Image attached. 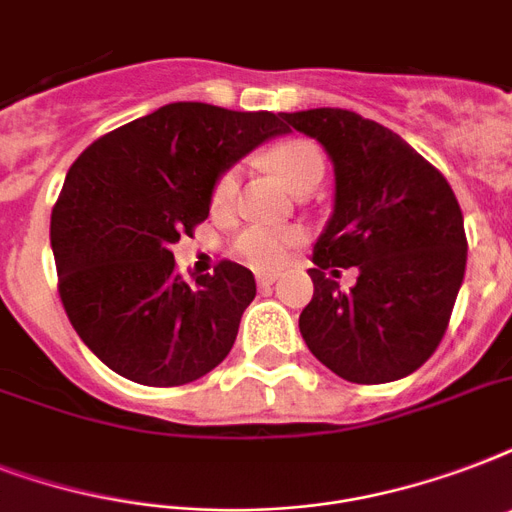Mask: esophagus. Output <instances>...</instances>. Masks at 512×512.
<instances>
[{"instance_id":"obj_1","label":"esophagus","mask_w":512,"mask_h":512,"mask_svg":"<svg viewBox=\"0 0 512 512\" xmlns=\"http://www.w3.org/2000/svg\"><path fill=\"white\" fill-rule=\"evenodd\" d=\"M255 279H257V287H271L273 281L279 279V276H276V273H257Z\"/></svg>"}]
</instances>
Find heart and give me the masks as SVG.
I'll list each match as a JSON object with an SVG mask.
<instances>
[{
	"instance_id": "heart-1",
	"label": "heart",
	"mask_w": 512,
	"mask_h": 512,
	"mask_svg": "<svg viewBox=\"0 0 512 512\" xmlns=\"http://www.w3.org/2000/svg\"><path fill=\"white\" fill-rule=\"evenodd\" d=\"M265 162L292 191L316 188L324 177V154L311 140H284L265 154ZM239 193V167H225L212 185V207L228 209ZM300 241L292 228H263L249 225L233 239V252L252 268H276L284 263L289 249Z\"/></svg>"
}]
</instances>
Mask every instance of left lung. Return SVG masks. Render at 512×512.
<instances>
[{
	"instance_id": "1",
	"label": "left lung",
	"mask_w": 512,
	"mask_h": 512,
	"mask_svg": "<svg viewBox=\"0 0 512 512\" xmlns=\"http://www.w3.org/2000/svg\"><path fill=\"white\" fill-rule=\"evenodd\" d=\"M335 162V212L313 247V297L300 313L305 345L358 385L420 369L452 319L468 260L462 209L446 177L388 127L345 111L281 114ZM359 268L342 293L327 270Z\"/></svg>"
}]
</instances>
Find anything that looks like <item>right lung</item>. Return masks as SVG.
<instances>
[{
  "instance_id": "1",
  "label": "right lung",
  "mask_w": 512,
  "mask_h": 512,
  "mask_svg": "<svg viewBox=\"0 0 512 512\" xmlns=\"http://www.w3.org/2000/svg\"><path fill=\"white\" fill-rule=\"evenodd\" d=\"M284 132L271 111L170 103L106 132L71 164L50 220L58 292L108 369L175 388L231 353L255 276L220 260L188 284L172 244L207 220L217 175Z\"/></svg>"
}]
</instances>
